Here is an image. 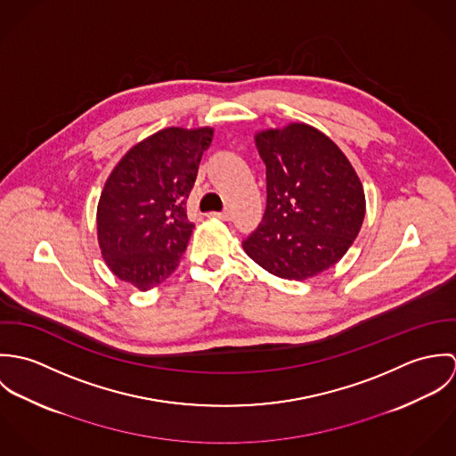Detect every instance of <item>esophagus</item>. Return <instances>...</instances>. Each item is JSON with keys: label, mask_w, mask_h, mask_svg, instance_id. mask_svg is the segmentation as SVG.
<instances>
[{"label": "esophagus", "mask_w": 456, "mask_h": 456, "mask_svg": "<svg viewBox=\"0 0 456 456\" xmlns=\"http://www.w3.org/2000/svg\"><path fill=\"white\" fill-rule=\"evenodd\" d=\"M210 216H212V217H217V219H223V221H228V219L232 217V212L226 208V210H223V212H210Z\"/></svg>", "instance_id": "1"}]
</instances>
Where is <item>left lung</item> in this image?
<instances>
[{
	"instance_id": "8db88e82",
	"label": "left lung",
	"mask_w": 456,
	"mask_h": 456,
	"mask_svg": "<svg viewBox=\"0 0 456 456\" xmlns=\"http://www.w3.org/2000/svg\"><path fill=\"white\" fill-rule=\"evenodd\" d=\"M266 167V208L242 242L266 272L302 281L340 260L365 217V193L344 152L304 123L255 136Z\"/></svg>"
}]
</instances>
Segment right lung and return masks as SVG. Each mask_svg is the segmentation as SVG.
<instances>
[{
  "label": "right lung",
  "instance_id": "right-lung-1",
  "mask_svg": "<svg viewBox=\"0 0 456 456\" xmlns=\"http://www.w3.org/2000/svg\"><path fill=\"white\" fill-rule=\"evenodd\" d=\"M212 128H165L133 145L109 175L98 201L102 256L140 291L179 266L195 224L186 201Z\"/></svg>",
  "mask_w": 456,
  "mask_h": 456
}]
</instances>
